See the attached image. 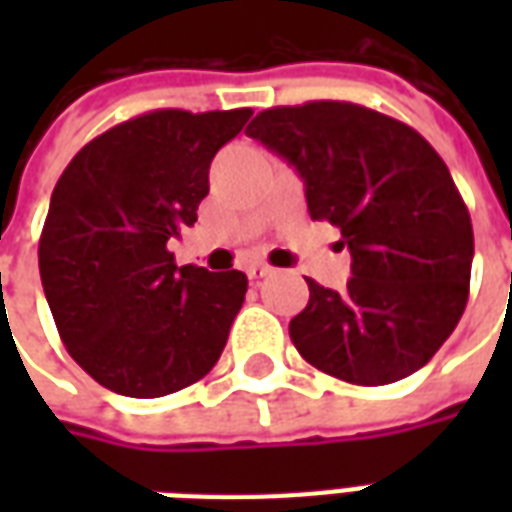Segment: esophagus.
I'll list each match as a JSON object with an SVG mask.
<instances>
[{"label": "esophagus", "instance_id": "obj_1", "mask_svg": "<svg viewBox=\"0 0 512 512\" xmlns=\"http://www.w3.org/2000/svg\"><path fill=\"white\" fill-rule=\"evenodd\" d=\"M271 271H274V268H271V266H263V263H255V266L246 268V277H249V279H263V277H268Z\"/></svg>", "mask_w": 512, "mask_h": 512}]
</instances>
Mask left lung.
<instances>
[{
    "instance_id": "1",
    "label": "left lung",
    "mask_w": 512,
    "mask_h": 512,
    "mask_svg": "<svg viewBox=\"0 0 512 512\" xmlns=\"http://www.w3.org/2000/svg\"><path fill=\"white\" fill-rule=\"evenodd\" d=\"M246 134L296 167L310 216L340 227L351 252L343 293L307 279L290 321L299 354L359 386L428 365L461 321L474 257L466 202L428 139L348 101L274 106Z\"/></svg>"
}]
</instances>
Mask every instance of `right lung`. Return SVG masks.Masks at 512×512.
Here are the masks:
<instances>
[{
  "label": "right lung",
  "instance_id": "1",
  "mask_svg": "<svg viewBox=\"0 0 512 512\" xmlns=\"http://www.w3.org/2000/svg\"><path fill=\"white\" fill-rule=\"evenodd\" d=\"M252 109H156L95 136L54 186L38 246L62 343L117 395L200 381L227 343L246 274L175 266L169 238L197 222L213 156Z\"/></svg>",
  "mask_w": 512,
  "mask_h": 512
}]
</instances>
